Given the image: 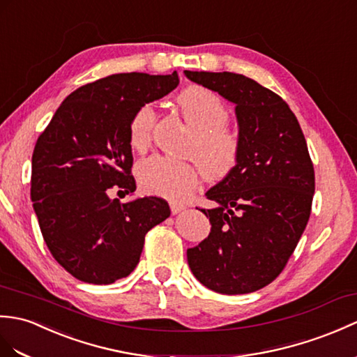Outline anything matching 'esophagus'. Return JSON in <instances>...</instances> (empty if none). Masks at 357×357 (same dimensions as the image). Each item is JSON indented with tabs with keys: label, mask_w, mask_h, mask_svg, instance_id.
<instances>
[{
	"label": "esophagus",
	"mask_w": 357,
	"mask_h": 357,
	"mask_svg": "<svg viewBox=\"0 0 357 357\" xmlns=\"http://www.w3.org/2000/svg\"><path fill=\"white\" fill-rule=\"evenodd\" d=\"M170 210H172V214H178L182 210H185V205L181 204V202H176V201H172L170 202Z\"/></svg>",
	"instance_id": "1"
}]
</instances>
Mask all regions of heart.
<instances>
[{"label": "heart", "instance_id": "heart-1", "mask_svg": "<svg viewBox=\"0 0 357 357\" xmlns=\"http://www.w3.org/2000/svg\"><path fill=\"white\" fill-rule=\"evenodd\" d=\"M176 103L188 126L195 129V139L188 144L187 155L199 162L208 179L227 178L240 156V138L227 126V105L213 91L199 85L182 89ZM155 123L156 112L152 105L141 106L135 112L129 128V143L135 152L143 153L151 147ZM137 178L147 193L184 199L197 187L201 169L192 161L153 155L137 165Z\"/></svg>", "mask_w": 357, "mask_h": 357}]
</instances>
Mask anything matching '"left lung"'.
Here are the masks:
<instances>
[{
	"label": "left lung",
	"instance_id": "8db88e82",
	"mask_svg": "<svg viewBox=\"0 0 357 357\" xmlns=\"http://www.w3.org/2000/svg\"><path fill=\"white\" fill-rule=\"evenodd\" d=\"M196 84L236 103L240 156L206 192L218 202L211 233L187 251L195 277L223 295L255 292L275 280L307 225L314 170L295 114L273 91L236 73L184 71Z\"/></svg>",
	"mask_w": 357,
	"mask_h": 357
}]
</instances>
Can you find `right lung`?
<instances>
[{
    "label": "right lung",
    "instance_id": "1",
    "mask_svg": "<svg viewBox=\"0 0 357 357\" xmlns=\"http://www.w3.org/2000/svg\"><path fill=\"white\" fill-rule=\"evenodd\" d=\"M178 84L176 71L98 79L66 97L39 135L31 156L33 208L50 252L77 280L111 284L128 277L147 231L170 216L161 197L121 204L109 193L135 192L130 121Z\"/></svg>",
    "mask_w": 357,
    "mask_h": 357
}]
</instances>
